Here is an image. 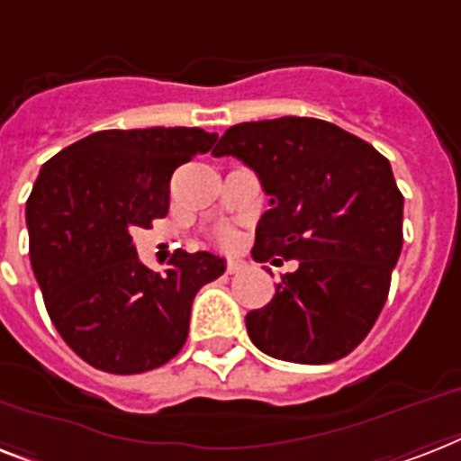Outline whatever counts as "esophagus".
<instances>
[{
  "label": "esophagus",
  "instance_id": "esophagus-1",
  "mask_svg": "<svg viewBox=\"0 0 461 461\" xmlns=\"http://www.w3.org/2000/svg\"><path fill=\"white\" fill-rule=\"evenodd\" d=\"M246 267H249V265L243 263L241 258H234V260L227 263V275H239V272H243Z\"/></svg>",
  "mask_w": 461,
  "mask_h": 461
}]
</instances>
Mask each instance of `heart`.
Masks as SVG:
<instances>
[{
  "label": "heart",
  "mask_w": 461,
  "mask_h": 461,
  "mask_svg": "<svg viewBox=\"0 0 461 461\" xmlns=\"http://www.w3.org/2000/svg\"><path fill=\"white\" fill-rule=\"evenodd\" d=\"M220 241H222L224 246H231V243H234V234H231V231H222V234H220Z\"/></svg>",
  "instance_id": "b5f03b06"
}]
</instances>
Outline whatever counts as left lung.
Masks as SVG:
<instances>
[{
	"mask_svg": "<svg viewBox=\"0 0 461 461\" xmlns=\"http://www.w3.org/2000/svg\"><path fill=\"white\" fill-rule=\"evenodd\" d=\"M212 156L256 172L269 211L253 260H298L272 301L246 315L265 355L298 365L346 357L372 331L402 250V194L372 144L317 118L241 122Z\"/></svg>",
	"mask_w": 461,
	"mask_h": 461,
	"instance_id": "obj_1",
	"label": "left lung"
}]
</instances>
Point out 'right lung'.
<instances>
[{"mask_svg":"<svg viewBox=\"0 0 461 461\" xmlns=\"http://www.w3.org/2000/svg\"><path fill=\"white\" fill-rule=\"evenodd\" d=\"M215 140L201 127L101 130L40 170L25 205L30 265L56 331L101 372L141 374L172 360L194 295L224 272L205 250H177L166 272H153L130 234L166 218L172 172Z\"/></svg>","mask_w":461,"mask_h":461,"instance_id":"add662e5","label":"right lung"}]
</instances>
